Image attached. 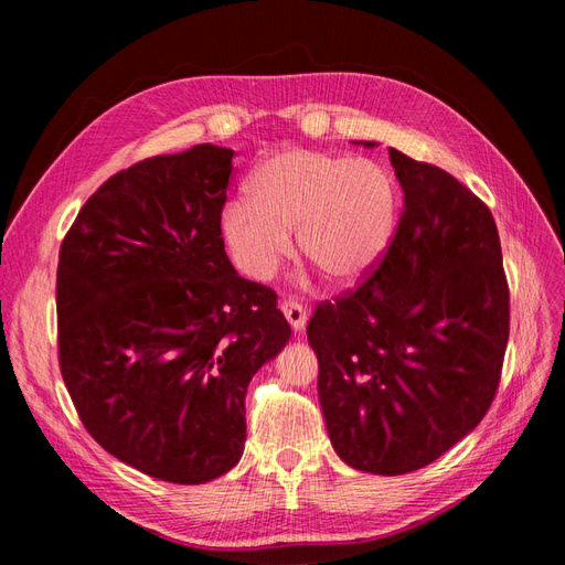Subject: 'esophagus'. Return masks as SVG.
<instances>
[{"label": "esophagus", "mask_w": 565, "mask_h": 565, "mask_svg": "<svg viewBox=\"0 0 565 565\" xmlns=\"http://www.w3.org/2000/svg\"><path fill=\"white\" fill-rule=\"evenodd\" d=\"M280 311L285 313V318H287V322L292 324V330H303L306 328V320H309V313H306V306H301L299 301H295V299H285L282 303H280Z\"/></svg>", "instance_id": "obj_1"}]
</instances>
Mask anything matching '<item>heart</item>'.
<instances>
[{"instance_id":"1","label":"heart","mask_w":565,"mask_h":565,"mask_svg":"<svg viewBox=\"0 0 565 565\" xmlns=\"http://www.w3.org/2000/svg\"><path fill=\"white\" fill-rule=\"evenodd\" d=\"M398 183L372 160L292 150L268 160L252 198L226 202L221 231L235 264L266 280L299 252L332 285H353L382 262L398 216Z\"/></svg>"}]
</instances>
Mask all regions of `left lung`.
<instances>
[{
	"instance_id": "left-lung-1",
	"label": "left lung",
	"mask_w": 565,
	"mask_h": 565,
	"mask_svg": "<svg viewBox=\"0 0 565 565\" xmlns=\"http://www.w3.org/2000/svg\"><path fill=\"white\" fill-rule=\"evenodd\" d=\"M388 158L405 195L398 228L367 280L316 306L306 334L337 455L401 476L448 452L490 409L509 285L486 204L436 164L396 148Z\"/></svg>"
}]
</instances>
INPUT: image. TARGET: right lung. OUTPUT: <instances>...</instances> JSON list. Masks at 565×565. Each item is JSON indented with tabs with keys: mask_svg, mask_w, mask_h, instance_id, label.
Masks as SVG:
<instances>
[{
	"mask_svg": "<svg viewBox=\"0 0 565 565\" xmlns=\"http://www.w3.org/2000/svg\"><path fill=\"white\" fill-rule=\"evenodd\" d=\"M233 150L136 162L84 202L56 273L58 363L84 429L152 478L207 483L245 450V393L287 344L221 237Z\"/></svg>",
	"mask_w": 565,
	"mask_h": 565,
	"instance_id": "right-lung-1",
	"label": "right lung"
}]
</instances>
